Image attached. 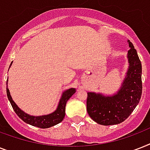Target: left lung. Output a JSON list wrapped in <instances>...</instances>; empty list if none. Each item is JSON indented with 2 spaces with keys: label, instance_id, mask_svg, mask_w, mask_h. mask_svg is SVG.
<instances>
[{
  "label": "left lung",
  "instance_id": "obj_1",
  "mask_svg": "<svg viewBox=\"0 0 150 150\" xmlns=\"http://www.w3.org/2000/svg\"><path fill=\"white\" fill-rule=\"evenodd\" d=\"M129 68L121 87L113 96L88 93L87 112L96 123L113 125L123 122L134 110L142 96V64L134 46L128 40Z\"/></svg>",
  "mask_w": 150,
  "mask_h": 150
}]
</instances>
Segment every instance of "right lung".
Segmentation results:
<instances>
[{"label":"right lung","mask_w":150,"mask_h":150,"mask_svg":"<svg viewBox=\"0 0 150 150\" xmlns=\"http://www.w3.org/2000/svg\"><path fill=\"white\" fill-rule=\"evenodd\" d=\"M7 85H8V80H7ZM75 93V89H74V88L67 89L61 95V98L59 101L58 106H57V108L55 111L50 114L36 117L31 116L29 114H25L23 110H22L19 107H18L16 103L14 102V100H12V98H11V96L10 95V92H9V89H8V86H7V96H8V98L10 101L11 104V107H12L13 110L16 113V114L25 123L40 128H50V127L56 125L60 123L61 121H62V120L65 116L66 103Z\"/></svg>","instance_id":"right-lung-1"}]
</instances>
